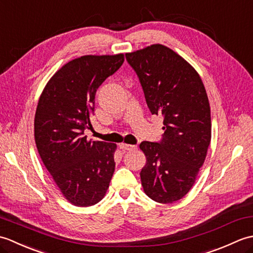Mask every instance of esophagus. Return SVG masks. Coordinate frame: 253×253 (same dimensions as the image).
I'll return each mask as SVG.
<instances>
[{"label":"esophagus","instance_id":"obj_1","mask_svg":"<svg viewBox=\"0 0 253 253\" xmlns=\"http://www.w3.org/2000/svg\"><path fill=\"white\" fill-rule=\"evenodd\" d=\"M120 148L123 150H126V151H132V150L137 149V146H133V144H128V143H121Z\"/></svg>","mask_w":253,"mask_h":253}]
</instances>
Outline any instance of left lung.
Wrapping results in <instances>:
<instances>
[{
	"label": "left lung",
	"instance_id": "left-lung-1",
	"mask_svg": "<svg viewBox=\"0 0 253 253\" xmlns=\"http://www.w3.org/2000/svg\"><path fill=\"white\" fill-rule=\"evenodd\" d=\"M151 114L163 117L158 142L142 141L147 163L140 177L144 192L173 203L195 184L211 141V112L202 80L189 63L162 44L127 53Z\"/></svg>",
	"mask_w": 253,
	"mask_h": 253
}]
</instances>
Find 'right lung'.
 <instances>
[{"label": "right lung", "instance_id": "right-lung-1", "mask_svg": "<svg viewBox=\"0 0 253 253\" xmlns=\"http://www.w3.org/2000/svg\"><path fill=\"white\" fill-rule=\"evenodd\" d=\"M124 55H85L65 64L46 84L37 106L38 152L58 189L78 207L101 201L115 169L116 144L88 140L95 92Z\"/></svg>", "mask_w": 253, "mask_h": 253}]
</instances>
